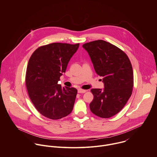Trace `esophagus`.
<instances>
[{
  "label": "esophagus",
  "mask_w": 157,
  "mask_h": 157,
  "mask_svg": "<svg viewBox=\"0 0 157 157\" xmlns=\"http://www.w3.org/2000/svg\"><path fill=\"white\" fill-rule=\"evenodd\" d=\"M86 91V90H82V89H78V93H84Z\"/></svg>",
  "instance_id": "1"
}]
</instances>
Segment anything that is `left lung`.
Returning a JSON list of instances; mask_svg holds the SVG:
<instances>
[{
  "label": "left lung",
  "mask_w": 157,
  "mask_h": 157,
  "mask_svg": "<svg viewBox=\"0 0 157 157\" xmlns=\"http://www.w3.org/2000/svg\"><path fill=\"white\" fill-rule=\"evenodd\" d=\"M95 72L103 77L104 88L91 90L94 96L90 104L93 113L104 118L118 113L132 94L133 72L127 55L116 46L102 40L85 44Z\"/></svg>",
  "instance_id": "left-lung-1"
}]
</instances>
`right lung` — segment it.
I'll return each instance as SVG.
<instances>
[{
  "label": "right lung",
  "mask_w": 157,
  "mask_h": 157,
  "mask_svg": "<svg viewBox=\"0 0 157 157\" xmlns=\"http://www.w3.org/2000/svg\"><path fill=\"white\" fill-rule=\"evenodd\" d=\"M79 47L53 43L38 48L31 56L26 75L29 98L36 109L44 116L58 120L70 114L77 90L58 84L67 64Z\"/></svg>",
  "instance_id": "add662e5"
}]
</instances>
